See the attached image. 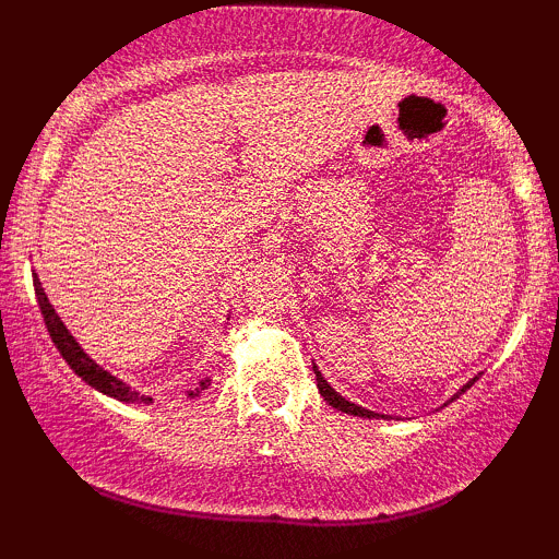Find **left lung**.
Instances as JSON below:
<instances>
[{"label": "left lung", "mask_w": 559, "mask_h": 559, "mask_svg": "<svg viewBox=\"0 0 559 559\" xmlns=\"http://www.w3.org/2000/svg\"><path fill=\"white\" fill-rule=\"evenodd\" d=\"M312 371H316V381H318V392L320 394H323V400L328 402V404H331V407H335V409H341V412H346V415H354V417H369V419H373V417H384V415H379V412H371V409H366V407H358V404H354V402H348L346 400V396H341L338 392H335V389L331 386V384H328V381H325V377H323V373H320L318 371V366H312ZM476 379L478 377H473L471 381H468V384H463V389H461V392H457V394H463L465 392V389H471L473 384H476ZM457 394H453V400H455V396ZM386 419V417H384Z\"/></svg>", "instance_id": "obj_1"}]
</instances>
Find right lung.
I'll return each instance as SVG.
<instances>
[{
	"label": "right lung",
	"mask_w": 559,
	"mask_h": 559,
	"mask_svg": "<svg viewBox=\"0 0 559 559\" xmlns=\"http://www.w3.org/2000/svg\"><path fill=\"white\" fill-rule=\"evenodd\" d=\"M33 285H35V295H37V305H40L43 310V318H45V325H48V333L52 343H56L60 356L66 358V364L71 366V369L79 373V377L86 381L88 386H94L96 392H102L106 396H111V400H119V402H152L150 396H144L136 392L134 386H129L127 381H121L119 377H114L111 371H106L104 366H98L94 358H91L86 350L81 348V343L73 338L71 331H68L63 320H60V316L56 312V308H52L48 295H45L43 289V282L37 280V274L33 272ZM211 386V377H203L198 379V386L188 389L186 396H190V400H195V396L203 394V389Z\"/></svg>",
	"instance_id": "1"
}]
</instances>
